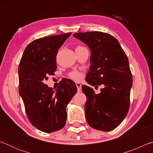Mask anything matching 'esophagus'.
<instances>
[{"label": "esophagus", "instance_id": "esophagus-1", "mask_svg": "<svg viewBox=\"0 0 153 153\" xmlns=\"http://www.w3.org/2000/svg\"><path fill=\"white\" fill-rule=\"evenodd\" d=\"M76 85L77 88V91L81 92L82 91V84L80 83H76Z\"/></svg>", "mask_w": 153, "mask_h": 153}]
</instances>
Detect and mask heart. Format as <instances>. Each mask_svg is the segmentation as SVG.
I'll return each instance as SVG.
<instances>
[{"label":"heart","instance_id":"heart-1","mask_svg":"<svg viewBox=\"0 0 153 153\" xmlns=\"http://www.w3.org/2000/svg\"><path fill=\"white\" fill-rule=\"evenodd\" d=\"M83 46H77L76 48H82ZM69 77H70L71 79H72L74 81H79L80 79H82V74L79 73V72L77 71H71L70 74H69Z\"/></svg>","mask_w":153,"mask_h":153}]
</instances>
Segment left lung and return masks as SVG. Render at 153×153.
I'll use <instances>...</instances> for the list:
<instances>
[{"instance_id":"left-lung-1","label":"left lung","mask_w":153,"mask_h":153,"mask_svg":"<svg viewBox=\"0 0 153 153\" xmlns=\"http://www.w3.org/2000/svg\"><path fill=\"white\" fill-rule=\"evenodd\" d=\"M74 36L86 44L91 51L86 82L92 86H104L98 94L92 88L82 86L87 98V122L98 130H113L125 119L129 108L132 74L128 56L118 40L107 33L79 32Z\"/></svg>"}]
</instances>
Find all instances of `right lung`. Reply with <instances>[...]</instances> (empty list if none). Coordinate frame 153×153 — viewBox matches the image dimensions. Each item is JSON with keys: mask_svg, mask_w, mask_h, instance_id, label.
<instances>
[{"mask_svg": "<svg viewBox=\"0 0 153 153\" xmlns=\"http://www.w3.org/2000/svg\"><path fill=\"white\" fill-rule=\"evenodd\" d=\"M71 33L33 40L25 48L19 65V91L28 120L39 130L51 133L65 125L67 105L76 94L72 80L59 83L54 90L45 84L56 71V55Z\"/></svg>", "mask_w": 153, "mask_h": 153, "instance_id": "obj_1", "label": "right lung"}]
</instances>
